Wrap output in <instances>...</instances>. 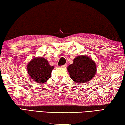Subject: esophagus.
I'll use <instances>...</instances> for the list:
<instances>
[{
    "label": "esophagus",
    "instance_id": "34e87169",
    "mask_svg": "<svg viewBox=\"0 0 125 125\" xmlns=\"http://www.w3.org/2000/svg\"><path fill=\"white\" fill-rule=\"evenodd\" d=\"M66 66H67V64H65V65H62V66H61V67H63V68H65V67H66Z\"/></svg>",
    "mask_w": 125,
    "mask_h": 125
}]
</instances>
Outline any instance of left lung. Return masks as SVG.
Masks as SVG:
<instances>
[{
	"label": "left lung",
	"mask_w": 125,
	"mask_h": 125,
	"mask_svg": "<svg viewBox=\"0 0 125 125\" xmlns=\"http://www.w3.org/2000/svg\"><path fill=\"white\" fill-rule=\"evenodd\" d=\"M67 70L71 78L75 82L84 83L94 76L97 66L88 56H79L74 59L73 64L69 65Z\"/></svg>",
	"instance_id": "8db88e82"
}]
</instances>
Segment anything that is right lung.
<instances>
[{
    "label": "right lung",
    "instance_id": "add662e5",
    "mask_svg": "<svg viewBox=\"0 0 125 125\" xmlns=\"http://www.w3.org/2000/svg\"><path fill=\"white\" fill-rule=\"evenodd\" d=\"M54 66H50L44 58H37L28 63L27 71L31 78L39 83H44L51 77Z\"/></svg>",
    "mask_w": 125,
    "mask_h": 125
}]
</instances>
